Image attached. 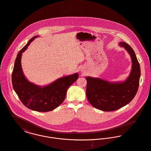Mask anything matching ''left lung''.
Here are the masks:
<instances>
[{"mask_svg":"<svg viewBox=\"0 0 151 151\" xmlns=\"http://www.w3.org/2000/svg\"><path fill=\"white\" fill-rule=\"evenodd\" d=\"M130 55L132 69L123 82L111 83L100 78L86 77V96L94 108L103 111H114L128 104L134 99L139 86L140 65L133 49L126 42H120Z\"/></svg>","mask_w":151,"mask_h":151,"instance_id":"1","label":"left lung"}]
</instances>
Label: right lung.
Instances as JSON below:
<instances>
[{
	"label": "right lung",
	"instance_id": "1",
	"mask_svg": "<svg viewBox=\"0 0 151 151\" xmlns=\"http://www.w3.org/2000/svg\"><path fill=\"white\" fill-rule=\"evenodd\" d=\"M37 37L31 38L18 52L12 73V84L18 98L25 106L37 112H49L63 102L68 88L78 79L79 75L76 73L61 78L43 87L29 82L23 73L21 58L22 53Z\"/></svg>",
	"mask_w": 151,
	"mask_h": 151
}]
</instances>
